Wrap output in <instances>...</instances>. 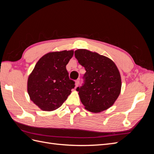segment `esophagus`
<instances>
[{
    "mask_svg": "<svg viewBox=\"0 0 154 154\" xmlns=\"http://www.w3.org/2000/svg\"><path fill=\"white\" fill-rule=\"evenodd\" d=\"M79 84H80V80H76V81H75V87H78Z\"/></svg>",
    "mask_w": 154,
    "mask_h": 154,
    "instance_id": "1",
    "label": "esophagus"
}]
</instances>
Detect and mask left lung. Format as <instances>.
Returning <instances> with one entry per match:
<instances>
[{"mask_svg": "<svg viewBox=\"0 0 154 154\" xmlns=\"http://www.w3.org/2000/svg\"><path fill=\"white\" fill-rule=\"evenodd\" d=\"M74 55L86 71L84 83L76 88L85 109L94 113L108 109L117 100L122 88L117 66L110 58L87 49L76 50Z\"/></svg>", "mask_w": 154, "mask_h": 154, "instance_id": "obj_1", "label": "left lung"}]
</instances>
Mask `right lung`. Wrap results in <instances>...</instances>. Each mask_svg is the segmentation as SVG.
Instances as JSON below:
<instances>
[{
  "mask_svg": "<svg viewBox=\"0 0 154 154\" xmlns=\"http://www.w3.org/2000/svg\"><path fill=\"white\" fill-rule=\"evenodd\" d=\"M74 51H62L44 55L28 77L27 92L31 100L44 111H53L63 103L75 87L66 65Z\"/></svg>",
  "mask_w": 154,
  "mask_h": 154,
  "instance_id": "right-lung-1",
  "label": "right lung"
}]
</instances>
